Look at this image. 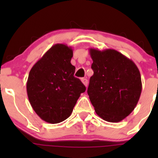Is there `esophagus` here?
<instances>
[{
    "mask_svg": "<svg viewBox=\"0 0 158 158\" xmlns=\"http://www.w3.org/2000/svg\"><path fill=\"white\" fill-rule=\"evenodd\" d=\"M81 81H82V83L87 87V85H88V80H87L86 79H85V78H82V79H81Z\"/></svg>",
    "mask_w": 158,
    "mask_h": 158,
    "instance_id": "34e87169",
    "label": "esophagus"
}]
</instances>
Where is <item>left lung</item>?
I'll return each instance as SVG.
<instances>
[{
	"label": "left lung",
	"mask_w": 158,
	"mask_h": 158,
	"mask_svg": "<svg viewBox=\"0 0 158 158\" xmlns=\"http://www.w3.org/2000/svg\"><path fill=\"white\" fill-rule=\"evenodd\" d=\"M94 73L88 95L96 114L105 121L119 122L136 107L142 83L138 68L131 60L112 49H89Z\"/></svg>",
	"instance_id": "8db88e82"
}]
</instances>
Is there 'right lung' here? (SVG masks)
Instances as JSON below:
<instances>
[{"label": "right lung", "mask_w": 158, "mask_h": 158, "mask_svg": "<svg viewBox=\"0 0 158 158\" xmlns=\"http://www.w3.org/2000/svg\"><path fill=\"white\" fill-rule=\"evenodd\" d=\"M72 47L52 46L30 69L27 92L32 108L42 120L56 124L73 112L85 86L74 76L76 67L70 61Z\"/></svg>", "instance_id": "right-lung-1"}]
</instances>
